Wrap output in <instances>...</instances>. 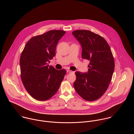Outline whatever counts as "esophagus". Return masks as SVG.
Instances as JSON below:
<instances>
[{
  "label": "esophagus",
  "mask_w": 134,
  "mask_h": 134,
  "mask_svg": "<svg viewBox=\"0 0 134 134\" xmlns=\"http://www.w3.org/2000/svg\"><path fill=\"white\" fill-rule=\"evenodd\" d=\"M67 72H68V73H74V72L73 71H71V70H67Z\"/></svg>",
  "instance_id": "obj_1"
}]
</instances>
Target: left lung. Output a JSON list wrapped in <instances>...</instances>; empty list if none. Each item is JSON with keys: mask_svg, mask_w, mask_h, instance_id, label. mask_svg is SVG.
<instances>
[{"mask_svg": "<svg viewBox=\"0 0 134 134\" xmlns=\"http://www.w3.org/2000/svg\"><path fill=\"white\" fill-rule=\"evenodd\" d=\"M72 34L82 46V59L90 61L87 72H75L74 89L84 100H97L108 88L115 69L110 48L103 37L89 30H75Z\"/></svg>", "mask_w": 134, "mask_h": 134, "instance_id": "1", "label": "left lung"}]
</instances>
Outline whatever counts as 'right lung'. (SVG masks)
<instances>
[{"label": "right lung", "instance_id": "add662e5", "mask_svg": "<svg viewBox=\"0 0 134 134\" xmlns=\"http://www.w3.org/2000/svg\"><path fill=\"white\" fill-rule=\"evenodd\" d=\"M66 32L50 30L32 37L27 43L20 58V77L30 96L38 101L53 97L66 73L49 66L55 55L57 45Z\"/></svg>", "mask_w": 134, "mask_h": 134}]
</instances>
